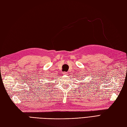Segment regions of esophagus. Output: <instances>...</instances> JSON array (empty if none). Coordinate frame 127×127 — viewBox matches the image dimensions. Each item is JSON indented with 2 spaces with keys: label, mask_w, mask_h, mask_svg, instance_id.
<instances>
[{
  "label": "esophagus",
  "mask_w": 127,
  "mask_h": 127,
  "mask_svg": "<svg viewBox=\"0 0 127 127\" xmlns=\"http://www.w3.org/2000/svg\"><path fill=\"white\" fill-rule=\"evenodd\" d=\"M63 74V75H67V73H66V72H64Z\"/></svg>",
  "instance_id": "esophagus-1"
}]
</instances>
